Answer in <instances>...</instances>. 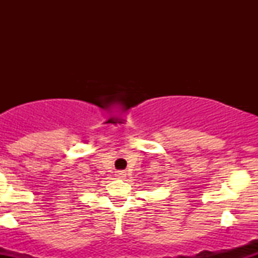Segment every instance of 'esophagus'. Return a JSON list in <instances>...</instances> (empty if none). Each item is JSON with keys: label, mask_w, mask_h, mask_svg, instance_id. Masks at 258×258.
Listing matches in <instances>:
<instances>
[{"label": "esophagus", "mask_w": 258, "mask_h": 258, "mask_svg": "<svg viewBox=\"0 0 258 258\" xmlns=\"http://www.w3.org/2000/svg\"><path fill=\"white\" fill-rule=\"evenodd\" d=\"M115 176H116L117 178H125L126 172H125V171H122V170H119V171H116V174H115Z\"/></svg>", "instance_id": "34e87169"}]
</instances>
